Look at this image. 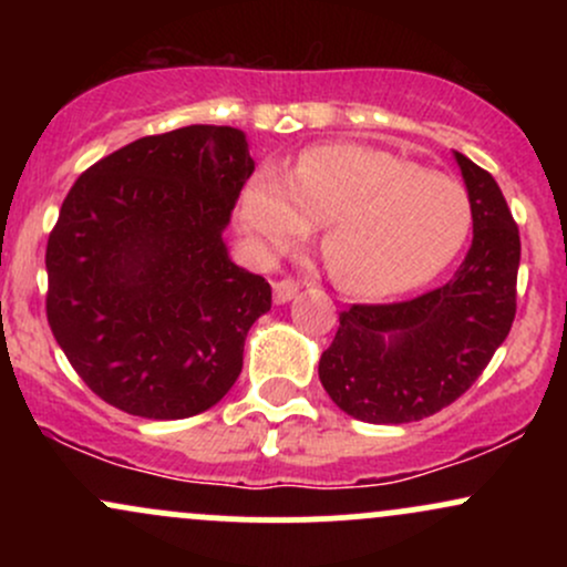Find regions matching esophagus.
Masks as SVG:
<instances>
[{
  "instance_id": "esophagus-1",
  "label": "esophagus",
  "mask_w": 567,
  "mask_h": 567,
  "mask_svg": "<svg viewBox=\"0 0 567 567\" xmlns=\"http://www.w3.org/2000/svg\"><path fill=\"white\" fill-rule=\"evenodd\" d=\"M298 288H301V285H298L296 279H279V282H275V301L288 303L290 298L298 292Z\"/></svg>"
}]
</instances>
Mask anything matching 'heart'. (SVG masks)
<instances>
[{
    "instance_id": "1",
    "label": "heart",
    "mask_w": 567,
    "mask_h": 567,
    "mask_svg": "<svg viewBox=\"0 0 567 567\" xmlns=\"http://www.w3.org/2000/svg\"><path fill=\"white\" fill-rule=\"evenodd\" d=\"M239 220L261 256L290 250L322 224L330 277L360 296H394L426 285L458 256L472 202L447 175L381 148L333 143L303 152L292 175L264 165L247 181Z\"/></svg>"
}]
</instances>
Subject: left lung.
<instances>
[{
  "label": "left lung",
  "instance_id": "8db88e82",
  "mask_svg": "<svg viewBox=\"0 0 567 567\" xmlns=\"http://www.w3.org/2000/svg\"><path fill=\"white\" fill-rule=\"evenodd\" d=\"M474 237L451 282L396 303H354L320 357V381L343 413L410 424L458 400L483 375L517 315L519 229L493 175L455 152Z\"/></svg>",
  "mask_w": 567,
  "mask_h": 567
}]
</instances>
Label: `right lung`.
Listing matches in <instances>:
<instances>
[{"instance_id":"add662e5","label":"right lung","mask_w":567,"mask_h":567,"mask_svg":"<svg viewBox=\"0 0 567 567\" xmlns=\"http://www.w3.org/2000/svg\"><path fill=\"white\" fill-rule=\"evenodd\" d=\"M256 162L237 127L146 135L87 167L48 239V322L93 392L130 415L213 408L271 309L224 234Z\"/></svg>"}]
</instances>
